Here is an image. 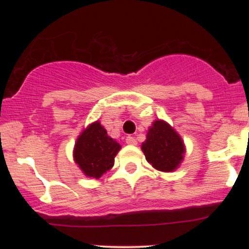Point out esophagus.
<instances>
[{"label": "esophagus", "mask_w": 249, "mask_h": 249, "mask_svg": "<svg viewBox=\"0 0 249 249\" xmlns=\"http://www.w3.org/2000/svg\"><path fill=\"white\" fill-rule=\"evenodd\" d=\"M125 142H126V144H128V145H136L137 144V141L134 139V137H131V136H127L126 139H125Z\"/></svg>", "instance_id": "esophagus-1"}]
</instances>
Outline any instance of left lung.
Wrapping results in <instances>:
<instances>
[{"label": "left lung", "instance_id": "8db88e82", "mask_svg": "<svg viewBox=\"0 0 249 249\" xmlns=\"http://www.w3.org/2000/svg\"><path fill=\"white\" fill-rule=\"evenodd\" d=\"M145 158L162 172H172L184 159L185 144L177 131L166 122L154 121L148 127L146 141L142 144Z\"/></svg>", "mask_w": 249, "mask_h": 249}]
</instances>
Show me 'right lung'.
Wrapping results in <instances>:
<instances>
[{
  "label": "right lung",
  "mask_w": 249,
  "mask_h": 249,
  "mask_svg": "<svg viewBox=\"0 0 249 249\" xmlns=\"http://www.w3.org/2000/svg\"><path fill=\"white\" fill-rule=\"evenodd\" d=\"M121 145L107 136L98 121L90 124L79 134L73 148V159L82 172L99 179L111 170Z\"/></svg>",
  "instance_id": "right-lung-1"
}]
</instances>
